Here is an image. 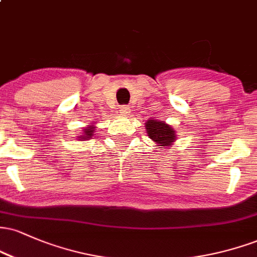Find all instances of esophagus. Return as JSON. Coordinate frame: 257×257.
Instances as JSON below:
<instances>
[{"instance_id":"1","label":"esophagus","mask_w":257,"mask_h":257,"mask_svg":"<svg viewBox=\"0 0 257 257\" xmlns=\"http://www.w3.org/2000/svg\"><path fill=\"white\" fill-rule=\"evenodd\" d=\"M119 113L123 114V116H128V114L131 113V107H129V106H126V105L120 106V107H119Z\"/></svg>"}]
</instances>
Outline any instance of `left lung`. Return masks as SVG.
Returning a JSON list of instances; mask_svg holds the SVG:
<instances>
[{"label": "left lung", "instance_id": "8db88e82", "mask_svg": "<svg viewBox=\"0 0 257 257\" xmlns=\"http://www.w3.org/2000/svg\"><path fill=\"white\" fill-rule=\"evenodd\" d=\"M147 137L158 144V146H172L176 140V134L173 126L162 120L150 118L145 123Z\"/></svg>", "mask_w": 257, "mask_h": 257}]
</instances>
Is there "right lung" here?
Listing matches in <instances>:
<instances>
[{
    "label": "right lung",
    "instance_id": "obj_1",
    "mask_svg": "<svg viewBox=\"0 0 257 257\" xmlns=\"http://www.w3.org/2000/svg\"><path fill=\"white\" fill-rule=\"evenodd\" d=\"M95 132V129H94V125H89L87 126V128L83 129V133H82L81 137L78 138V140H89V139H91V137H93V133Z\"/></svg>",
    "mask_w": 257,
    "mask_h": 257
}]
</instances>
